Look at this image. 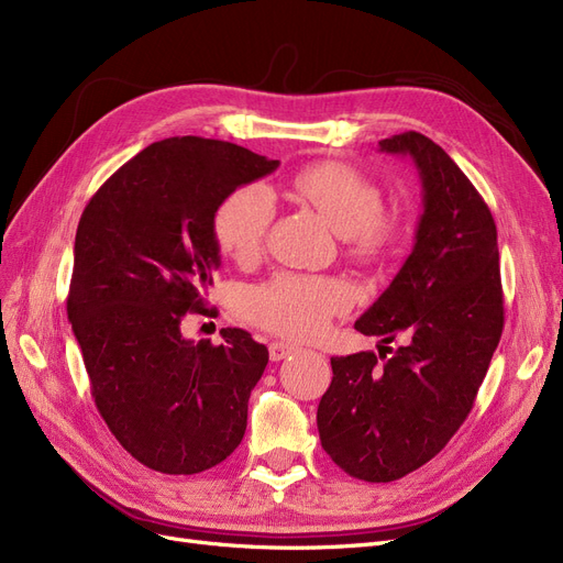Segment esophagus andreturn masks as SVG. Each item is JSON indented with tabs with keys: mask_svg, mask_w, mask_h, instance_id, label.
<instances>
[{
	"mask_svg": "<svg viewBox=\"0 0 563 563\" xmlns=\"http://www.w3.org/2000/svg\"><path fill=\"white\" fill-rule=\"evenodd\" d=\"M269 358L273 361H282V358H286V356H290L296 352V344H290V342H269Z\"/></svg>",
	"mask_w": 563,
	"mask_h": 563,
	"instance_id": "obj_1",
	"label": "esophagus"
}]
</instances>
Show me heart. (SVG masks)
<instances>
[{"label": "heart", "mask_w": 563, "mask_h": 563, "mask_svg": "<svg viewBox=\"0 0 563 563\" xmlns=\"http://www.w3.org/2000/svg\"><path fill=\"white\" fill-rule=\"evenodd\" d=\"M296 196L314 207L361 263H377L394 254L405 221L396 209L382 207V190L358 169L344 163H312L290 179ZM275 205L263 186H240L214 211V238L240 263L256 258L263 249ZM349 305L346 288L333 279L277 275L244 296V314L286 338H314Z\"/></svg>", "instance_id": "b5f03b06"}]
</instances>
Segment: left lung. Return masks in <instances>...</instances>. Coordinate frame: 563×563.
I'll use <instances>...</instances> for the list:
<instances>
[{
    "label": "left lung",
    "instance_id": "obj_1",
    "mask_svg": "<svg viewBox=\"0 0 563 563\" xmlns=\"http://www.w3.org/2000/svg\"><path fill=\"white\" fill-rule=\"evenodd\" d=\"M379 151L410 156L423 214L412 254L354 323L382 344L402 346L382 363L373 352L333 356V382L317 426L321 448L365 482H394L431 461L473 410L503 333L496 223L471 179L435 142L402 132Z\"/></svg>",
    "mask_w": 563,
    "mask_h": 563
}]
</instances>
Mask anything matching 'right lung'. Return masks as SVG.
<instances>
[{
  "mask_svg": "<svg viewBox=\"0 0 563 563\" xmlns=\"http://www.w3.org/2000/svg\"><path fill=\"white\" fill-rule=\"evenodd\" d=\"M230 142L169 137L140 151L86 205L67 317L109 431L146 468L196 475L238 450L267 346L242 328L192 342L186 314H214L205 288L221 265L214 211L275 172Z\"/></svg>",
  "mask_w": 563,
  "mask_h": 563,
  "instance_id": "obj_1",
  "label": "right lung"
}]
</instances>
